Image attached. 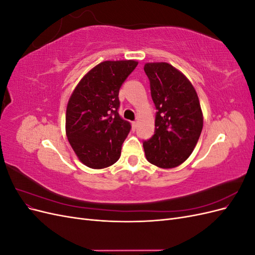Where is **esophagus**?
<instances>
[{"mask_svg":"<svg viewBox=\"0 0 255 255\" xmlns=\"http://www.w3.org/2000/svg\"><path fill=\"white\" fill-rule=\"evenodd\" d=\"M132 128H133L134 130L136 129V128H137V122H136V121H133V122H132Z\"/></svg>","mask_w":255,"mask_h":255,"instance_id":"34e87169","label":"esophagus"}]
</instances>
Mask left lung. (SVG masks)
<instances>
[{
  "label": "left lung",
  "instance_id": "obj_1",
  "mask_svg": "<svg viewBox=\"0 0 255 255\" xmlns=\"http://www.w3.org/2000/svg\"><path fill=\"white\" fill-rule=\"evenodd\" d=\"M143 69L157 110L155 132L143 141L145 157L159 168H174L189 157L201 135L199 98L189 80L173 66L148 63Z\"/></svg>",
  "mask_w": 255,
  "mask_h": 255
}]
</instances>
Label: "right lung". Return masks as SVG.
Instances as JSON below:
<instances>
[{
  "label": "right lung",
  "mask_w": 255,
  "mask_h": 255,
  "mask_svg": "<svg viewBox=\"0 0 255 255\" xmlns=\"http://www.w3.org/2000/svg\"><path fill=\"white\" fill-rule=\"evenodd\" d=\"M138 65L135 60H106L84 75L69 99L66 134L76 156L92 169L115 164L130 125L118 113L119 90Z\"/></svg>",
  "instance_id": "right-lung-1"
}]
</instances>
